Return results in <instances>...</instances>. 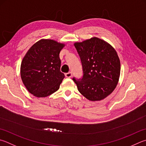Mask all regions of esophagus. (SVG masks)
Here are the masks:
<instances>
[{"mask_svg": "<svg viewBox=\"0 0 146 146\" xmlns=\"http://www.w3.org/2000/svg\"><path fill=\"white\" fill-rule=\"evenodd\" d=\"M65 76H66V77H67V78H71V76H72V73L71 72L66 73H65Z\"/></svg>", "mask_w": 146, "mask_h": 146, "instance_id": "34e87169", "label": "esophagus"}]
</instances>
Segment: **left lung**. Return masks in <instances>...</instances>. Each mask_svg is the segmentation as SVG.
Returning a JSON list of instances; mask_svg holds the SVG:
<instances>
[{
    "mask_svg": "<svg viewBox=\"0 0 146 146\" xmlns=\"http://www.w3.org/2000/svg\"><path fill=\"white\" fill-rule=\"evenodd\" d=\"M80 56L83 77L73 78L78 91L92 102L102 100L113 91L120 76V60L115 50L96 37L74 43Z\"/></svg>",
    "mask_w": 146,
    "mask_h": 146,
    "instance_id": "obj_1",
    "label": "left lung"
}]
</instances>
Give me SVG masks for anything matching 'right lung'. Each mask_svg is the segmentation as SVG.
Wrapping results in <instances>:
<instances>
[{
    "label": "right lung",
    "mask_w": 146,
    "mask_h": 146,
    "mask_svg": "<svg viewBox=\"0 0 146 146\" xmlns=\"http://www.w3.org/2000/svg\"><path fill=\"white\" fill-rule=\"evenodd\" d=\"M64 46L53 39H42L26 53L21 64V78L34 96L46 97L59 89L64 78L60 70L59 54Z\"/></svg>",
    "instance_id": "right-lung-1"
}]
</instances>
